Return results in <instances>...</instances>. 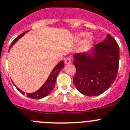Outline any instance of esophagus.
<instances>
[{"label":"esophagus","mask_w":130,"mask_h":130,"mask_svg":"<svg viewBox=\"0 0 130 130\" xmlns=\"http://www.w3.org/2000/svg\"><path fill=\"white\" fill-rule=\"evenodd\" d=\"M71 63V59L70 58H67V59H65V64H69Z\"/></svg>","instance_id":"1"}]
</instances>
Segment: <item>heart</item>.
<instances>
[{"label": "heart", "instance_id": "b5f03b06", "mask_svg": "<svg viewBox=\"0 0 130 130\" xmlns=\"http://www.w3.org/2000/svg\"><path fill=\"white\" fill-rule=\"evenodd\" d=\"M84 33H82V32L77 33L76 34H75V36H74V40L76 41H79L81 40V39L84 37ZM93 36L89 33L87 34L85 36L84 39H83L82 41L81 45H80V46H79V51H81V52L85 51L87 48H89L91 46V44H92V42H93Z\"/></svg>", "mask_w": 130, "mask_h": 130}]
</instances>
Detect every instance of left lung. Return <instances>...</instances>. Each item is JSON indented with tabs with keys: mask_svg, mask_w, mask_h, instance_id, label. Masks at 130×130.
I'll use <instances>...</instances> for the list:
<instances>
[{
	"mask_svg": "<svg viewBox=\"0 0 130 130\" xmlns=\"http://www.w3.org/2000/svg\"><path fill=\"white\" fill-rule=\"evenodd\" d=\"M73 58L76 69L73 83L84 95H99L115 80L119 69V47L109 34L89 52L76 54Z\"/></svg>",
	"mask_w": 130,
	"mask_h": 130,
	"instance_id": "1",
	"label": "left lung"
}]
</instances>
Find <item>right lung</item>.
<instances>
[{"mask_svg":"<svg viewBox=\"0 0 130 130\" xmlns=\"http://www.w3.org/2000/svg\"><path fill=\"white\" fill-rule=\"evenodd\" d=\"M28 31H25V32H24V33L21 34L20 35V36H19L18 37H17V38H16V39L12 42L11 46H10L9 51H10V48L12 47L13 45L14 44H15V43L19 40V39H21L23 36H24V34H25L26 33H27ZM63 67H64V61H61L60 62L58 63L55 66V67L54 68L53 70L52 71V72H51V74H50L49 76L48 77L46 82H45L44 83V84H43L41 87V88H39L37 91H35V92H34V93H26V96H27L28 97H29V98H30V99H41L44 98V97L46 96L47 95H48V94L52 92V90H53L54 87V85H55V84H56V81L57 76H58V74H59V72H60L61 70L63 68ZM14 85H15V84H14ZM15 86L16 88H17V89H18L19 91L22 93V94H24V95L25 94V93H24V91L19 89L15 85Z\"/></svg>","mask_w":130,"mask_h":130,"instance_id":"1","label":"right lung"}]
</instances>
